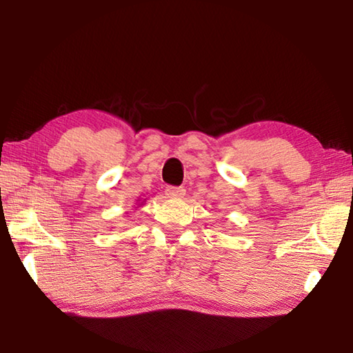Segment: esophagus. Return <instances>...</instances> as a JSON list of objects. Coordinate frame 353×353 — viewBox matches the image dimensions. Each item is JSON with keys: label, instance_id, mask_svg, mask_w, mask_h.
<instances>
[{"label": "esophagus", "instance_id": "esophagus-1", "mask_svg": "<svg viewBox=\"0 0 353 353\" xmlns=\"http://www.w3.org/2000/svg\"><path fill=\"white\" fill-rule=\"evenodd\" d=\"M165 193L170 196V198H182L185 194V188L183 187H172V185H168L165 188Z\"/></svg>", "mask_w": 353, "mask_h": 353}]
</instances>
